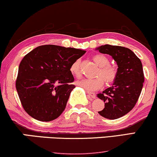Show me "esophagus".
Returning a JSON list of instances; mask_svg holds the SVG:
<instances>
[{
  "mask_svg": "<svg viewBox=\"0 0 157 157\" xmlns=\"http://www.w3.org/2000/svg\"><path fill=\"white\" fill-rule=\"evenodd\" d=\"M88 96H90L91 98H96V94H95L94 93H92V92H90V91H88Z\"/></svg>",
  "mask_w": 157,
  "mask_h": 157,
  "instance_id": "34e87169",
  "label": "esophagus"
}]
</instances>
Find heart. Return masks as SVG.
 Returning a JSON list of instances; mask_svg holds the SVG:
<instances>
[{"mask_svg": "<svg viewBox=\"0 0 157 157\" xmlns=\"http://www.w3.org/2000/svg\"><path fill=\"white\" fill-rule=\"evenodd\" d=\"M93 61L100 67L96 74V79H82L76 82L78 86L82 87L88 91H95L101 88L104 81L106 85L113 83L117 79L118 75V69L116 66L109 64V59L106 56L96 54L93 56ZM80 60H76L71 64L70 72L76 77L81 76Z\"/></svg>", "mask_w": 157, "mask_h": 157, "instance_id": "b5f03b06", "label": "heart"}]
</instances>
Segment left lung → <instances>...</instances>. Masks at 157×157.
<instances>
[{"mask_svg": "<svg viewBox=\"0 0 157 157\" xmlns=\"http://www.w3.org/2000/svg\"><path fill=\"white\" fill-rule=\"evenodd\" d=\"M96 50L110 55L118 66L117 77L112 86L97 94L104 101V109L98 114L109 120L118 119L131 111L138 101L144 82L142 63L128 48L106 44Z\"/></svg>", "mask_w": 157, "mask_h": 157, "instance_id": "left-lung-1", "label": "left lung"}]
</instances>
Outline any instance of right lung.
<instances>
[{
    "mask_svg": "<svg viewBox=\"0 0 157 157\" xmlns=\"http://www.w3.org/2000/svg\"><path fill=\"white\" fill-rule=\"evenodd\" d=\"M85 53L74 48L44 45L25 56L19 67L16 88L29 116L42 122L60 116L75 88L69 68Z\"/></svg>",
    "mask_w": 157,
    "mask_h": 157,
    "instance_id": "obj_1",
    "label": "right lung"
}]
</instances>
